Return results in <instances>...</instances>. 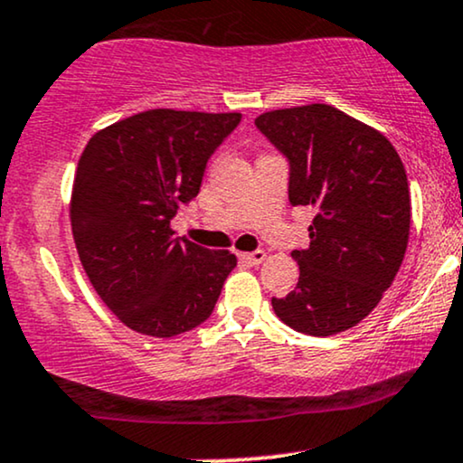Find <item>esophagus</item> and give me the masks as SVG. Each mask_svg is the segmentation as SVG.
Returning <instances> with one entry per match:
<instances>
[{
    "label": "esophagus",
    "mask_w": 463,
    "mask_h": 463,
    "mask_svg": "<svg viewBox=\"0 0 463 463\" xmlns=\"http://www.w3.org/2000/svg\"><path fill=\"white\" fill-rule=\"evenodd\" d=\"M239 260L246 265H260L265 260V252L263 250H256V252H243L239 254Z\"/></svg>",
    "instance_id": "1"
}]
</instances>
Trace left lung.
Here are the masks:
<instances>
[{
  "instance_id": "obj_1",
  "label": "left lung",
  "mask_w": 463,
  "mask_h": 463,
  "mask_svg": "<svg viewBox=\"0 0 463 463\" xmlns=\"http://www.w3.org/2000/svg\"><path fill=\"white\" fill-rule=\"evenodd\" d=\"M259 131L288 159V203L317 211L299 280L274 313L332 336L360 323L392 285L410 237V187L386 136L326 103L265 111Z\"/></svg>"
}]
</instances>
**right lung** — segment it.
Instances as JSON below:
<instances>
[{
  "label": "right lung",
  "mask_w": 463,
  "mask_h": 463,
  "mask_svg": "<svg viewBox=\"0 0 463 463\" xmlns=\"http://www.w3.org/2000/svg\"><path fill=\"white\" fill-rule=\"evenodd\" d=\"M241 114L148 109L83 148L71 196L77 254L105 306L131 330L170 338L213 313L237 256L175 237L215 148Z\"/></svg>",
  "instance_id": "1"
}]
</instances>
